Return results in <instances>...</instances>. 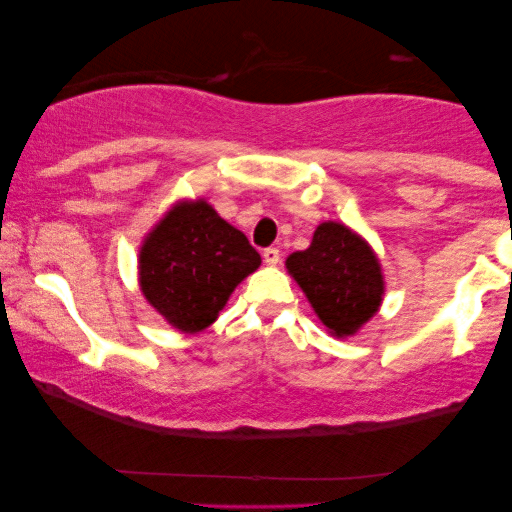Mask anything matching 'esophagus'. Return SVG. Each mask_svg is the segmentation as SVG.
Wrapping results in <instances>:
<instances>
[{
  "label": "esophagus",
  "mask_w": 512,
  "mask_h": 512,
  "mask_svg": "<svg viewBox=\"0 0 512 512\" xmlns=\"http://www.w3.org/2000/svg\"><path fill=\"white\" fill-rule=\"evenodd\" d=\"M279 258H282V251H279L277 247H268L263 249V261L268 265H277Z\"/></svg>",
  "instance_id": "1"
}]
</instances>
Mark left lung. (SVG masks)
I'll return each mask as SVG.
<instances>
[{"instance_id":"obj_1","label":"left lung","mask_w":512,"mask_h":512,"mask_svg":"<svg viewBox=\"0 0 512 512\" xmlns=\"http://www.w3.org/2000/svg\"><path fill=\"white\" fill-rule=\"evenodd\" d=\"M286 268L338 338L359 331L380 307V263L368 244L342 223H321L310 247L286 258Z\"/></svg>"}]
</instances>
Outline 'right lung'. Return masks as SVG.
<instances>
[{
	"mask_svg": "<svg viewBox=\"0 0 512 512\" xmlns=\"http://www.w3.org/2000/svg\"><path fill=\"white\" fill-rule=\"evenodd\" d=\"M261 256L240 230L205 200L177 205L139 251V284L146 300L174 328L198 333L214 324L230 293Z\"/></svg>",
	"mask_w": 512,
	"mask_h": 512,
	"instance_id": "right-lung-1",
	"label": "right lung"
}]
</instances>
